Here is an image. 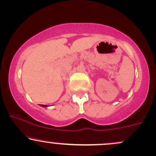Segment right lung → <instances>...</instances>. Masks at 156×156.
<instances>
[{
	"instance_id": "obj_1",
	"label": "right lung",
	"mask_w": 156,
	"mask_h": 156,
	"mask_svg": "<svg viewBox=\"0 0 156 156\" xmlns=\"http://www.w3.org/2000/svg\"><path fill=\"white\" fill-rule=\"evenodd\" d=\"M41 106H42V107H47L48 105H41Z\"/></svg>"
}]
</instances>
